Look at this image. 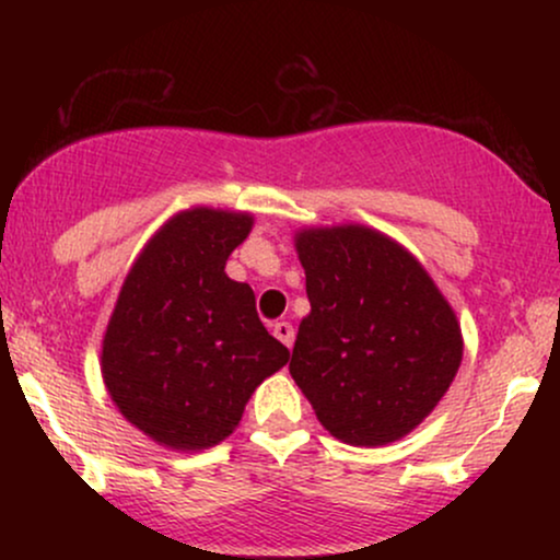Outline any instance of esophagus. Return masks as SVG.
Returning <instances> with one entry per match:
<instances>
[{
	"mask_svg": "<svg viewBox=\"0 0 560 560\" xmlns=\"http://www.w3.org/2000/svg\"><path fill=\"white\" fill-rule=\"evenodd\" d=\"M273 337L279 339L281 345L292 347L294 345V326L289 320H276L273 324Z\"/></svg>",
	"mask_w": 560,
	"mask_h": 560,
	"instance_id": "esophagus-1",
	"label": "esophagus"
}]
</instances>
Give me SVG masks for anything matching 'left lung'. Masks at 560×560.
<instances>
[{
	"mask_svg": "<svg viewBox=\"0 0 560 560\" xmlns=\"http://www.w3.org/2000/svg\"><path fill=\"white\" fill-rule=\"evenodd\" d=\"M311 316L292 374L337 440L376 447L416 429L464 358L453 307L421 262L365 226L298 234Z\"/></svg>",
	"mask_w": 560,
	"mask_h": 560,
	"instance_id": "8db88e82",
	"label": "left lung"
}]
</instances>
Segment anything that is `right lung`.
Wrapping results in <instances>:
<instances>
[{
    "label": "right lung",
    "instance_id": "1",
    "mask_svg": "<svg viewBox=\"0 0 560 560\" xmlns=\"http://www.w3.org/2000/svg\"><path fill=\"white\" fill-rule=\"evenodd\" d=\"M249 229L247 213L173 215L141 249L115 302L102 376L120 413L165 447L226 440L255 387L289 361L260 324L253 289L223 271Z\"/></svg>",
    "mask_w": 560,
    "mask_h": 560
}]
</instances>
